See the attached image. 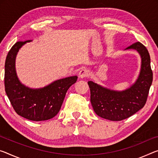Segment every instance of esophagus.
Here are the masks:
<instances>
[{"label":"esophagus","mask_w":158,"mask_h":158,"mask_svg":"<svg viewBox=\"0 0 158 158\" xmlns=\"http://www.w3.org/2000/svg\"><path fill=\"white\" fill-rule=\"evenodd\" d=\"M89 71L87 69H82L79 72V77L81 79H84L85 77H88Z\"/></svg>","instance_id":"esophagus-1"}]
</instances>
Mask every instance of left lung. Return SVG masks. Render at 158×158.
<instances>
[{
    "instance_id": "1",
    "label": "left lung",
    "mask_w": 158,
    "mask_h": 158,
    "mask_svg": "<svg viewBox=\"0 0 158 158\" xmlns=\"http://www.w3.org/2000/svg\"><path fill=\"white\" fill-rule=\"evenodd\" d=\"M125 50H135L141 58L139 77L129 88L115 91L92 81H88L94 112L102 118L111 121L128 118L143 108L152 81L151 57L146 48L140 42H136Z\"/></svg>"
}]
</instances>
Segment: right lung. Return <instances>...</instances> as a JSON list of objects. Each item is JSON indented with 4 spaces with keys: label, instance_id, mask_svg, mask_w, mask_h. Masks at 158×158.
I'll return each instance as SVG.
<instances>
[{
    "label": "right lung",
    "instance_id": "obj_1",
    "mask_svg": "<svg viewBox=\"0 0 158 158\" xmlns=\"http://www.w3.org/2000/svg\"><path fill=\"white\" fill-rule=\"evenodd\" d=\"M31 41L17 42L7 53L5 63V89L17 114L31 121H44L58 113L67 90L78 77L57 79L39 89H31L22 84L16 72V56L22 46Z\"/></svg>",
    "mask_w": 158,
    "mask_h": 158
}]
</instances>
